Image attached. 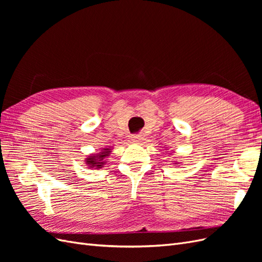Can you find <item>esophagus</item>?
<instances>
[{"label":"esophagus","mask_w":262,"mask_h":262,"mask_svg":"<svg viewBox=\"0 0 262 262\" xmlns=\"http://www.w3.org/2000/svg\"><path fill=\"white\" fill-rule=\"evenodd\" d=\"M142 139H143V137H142V134H134V136H132V141L133 142H141Z\"/></svg>","instance_id":"obj_1"}]
</instances>
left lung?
<instances>
[{"label":"left lung","instance_id":"8db88e82","mask_svg":"<svg viewBox=\"0 0 262 262\" xmlns=\"http://www.w3.org/2000/svg\"><path fill=\"white\" fill-rule=\"evenodd\" d=\"M175 164H177V163H175Z\"/></svg>","mask_w":262,"mask_h":262}]
</instances>
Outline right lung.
<instances>
[{
    "mask_svg": "<svg viewBox=\"0 0 262 262\" xmlns=\"http://www.w3.org/2000/svg\"><path fill=\"white\" fill-rule=\"evenodd\" d=\"M110 152H112V148L106 147V148H102L98 153H95L90 155L89 157H86L85 158L86 166L92 169L102 168L104 167V165L106 164V158L110 155Z\"/></svg>",
    "mask_w": 262,
    "mask_h": 262,
    "instance_id": "right-lung-1",
    "label": "right lung"
}]
</instances>
